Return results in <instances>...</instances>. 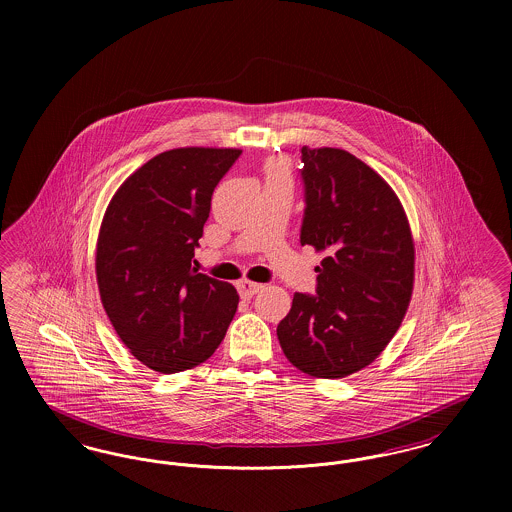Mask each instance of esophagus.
I'll return each mask as SVG.
<instances>
[{
	"mask_svg": "<svg viewBox=\"0 0 512 512\" xmlns=\"http://www.w3.org/2000/svg\"><path fill=\"white\" fill-rule=\"evenodd\" d=\"M263 290V284H257V282H251V280H240L238 282V292L242 297H253L255 293H259Z\"/></svg>",
	"mask_w": 512,
	"mask_h": 512,
	"instance_id": "1",
	"label": "esophagus"
}]
</instances>
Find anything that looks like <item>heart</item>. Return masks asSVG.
Listing matches in <instances>:
<instances>
[{
    "label": "heart",
    "mask_w": 512,
    "mask_h": 512,
    "mask_svg": "<svg viewBox=\"0 0 512 512\" xmlns=\"http://www.w3.org/2000/svg\"><path fill=\"white\" fill-rule=\"evenodd\" d=\"M265 174H267V182H274V180H288L290 182L288 163L282 161V159H270L265 165Z\"/></svg>",
    "instance_id": "heart-1"
}]
</instances>
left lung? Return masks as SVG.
Listing matches in <instances>:
<instances>
[{
  "label": "left lung",
  "instance_id": "8db88e82",
  "mask_svg": "<svg viewBox=\"0 0 512 512\" xmlns=\"http://www.w3.org/2000/svg\"><path fill=\"white\" fill-rule=\"evenodd\" d=\"M301 161V245L324 259L317 295L295 293L276 334L301 372L345 378L386 349L409 309L411 226L390 184L345 149L303 146Z\"/></svg>",
  "mask_w": 512,
  "mask_h": 512
}]
</instances>
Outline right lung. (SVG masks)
Listing matches in <instances>:
<instances>
[{
	"label": "right lung",
	"mask_w": 512,
	"mask_h": 512,
	"mask_svg": "<svg viewBox=\"0 0 512 512\" xmlns=\"http://www.w3.org/2000/svg\"><path fill=\"white\" fill-rule=\"evenodd\" d=\"M234 147H178L132 172L99 228L96 276L103 309L130 353L174 374L205 363L236 315L240 295L192 268Z\"/></svg>",
	"instance_id": "add662e5"
}]
</instances>
